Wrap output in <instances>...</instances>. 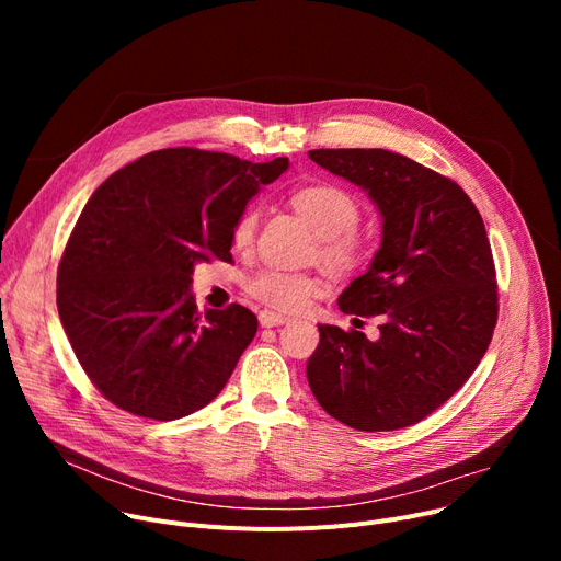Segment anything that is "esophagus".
Instances as JSON below:
<instances>
[{
	"mask_svg": "<svg viewBox=\"0 0 561 561\" xmlns=\"http://www.w3.org/2000/svg\"><path fill=\"white\" fill-rule=\"evenodd\" d=\"M288 318H284L282 313H275V311H261L259 313V322H261V328H279V325H284Z\"/></svg>",
	"mask_w": 561,
	"mask_h": 561,
	"instance_id": "34e87169",
	"label": "esophagus"
}]
</instances>
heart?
<instances>
[{"instance_id":"b5f03b06","label":"heart","mask_w":561,"mask_h":561,"mask_svg":"<svg viewBox=\"0 0 561 561\" xmlns=\"http://www.w3.org/2000/svg\"><path fill=\"white\" fill-rule=\"evenodd\" d=\"M290 204L320 236L318 252L330 268H357L364 259L366 243L355 229L362 216L355 195L336 184H309L290 195ZM254 231L256 211L248 209L233 225V245L248 248L254 239ZM316 290V277L279 268H263L248 282L250 296L277 311H300Z\"/></svg>"}]
</instances>
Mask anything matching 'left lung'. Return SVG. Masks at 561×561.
<instances>
[{
    "label": "left lung",
    "instance_id": "left-lung-1",
    "mask_svg": "<svg viewBox=\"0 0 561 561\" xmlns=\"http://www.w3.org/2000/svg\"><path fill=\"white\" fill-rule=\"evenodd\" d=\"M311 161L364 188L381 216L368 271L339 309L379 316V339L318 325L311 393L362 432L409 427L473 375L497 320V286L480 211L448 176L389 150H311Z\"/></svg>",
    "mask_w": 561,
    "mask_h": 561
}]
</instances>
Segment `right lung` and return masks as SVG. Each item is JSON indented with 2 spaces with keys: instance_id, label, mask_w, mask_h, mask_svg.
Returning <instances> with one entry per match:
<instances>
[{
  "instance_id": "obj_1",
  "label": "right lung",
  "mask_w": 561,
  "mask_h": 561,
  "mask_svg": "<svg viewBox=\"0 0 561 561\" xmlns=\"http://www.w3.org/2000/svg\"><path fill=\"white\" fill-rule=\"evenodd\" d=\"M286 168V157L168 147L85 202L58 263L56 307L81 368L115 407L176 421L222 391L259 322L241 305L202 316L193 271L231 261L236 220Z\"/></svg>"
}]
</instances>
